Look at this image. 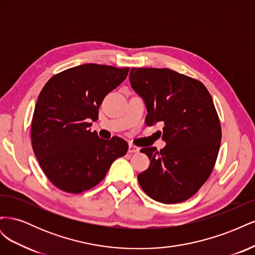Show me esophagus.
I'll list each match as a JSON object with an SVG mask.
<instances>
[{"label":"esophagus","mask_w":255,"mask_h":255,"mask_svg":"<svg viewBox=\"0 0 255 255\" xmlns=\"http://www.w3.org/2000/svg\"><path fill=\"white\" fill-rule=\"evenodd\" d=\"M136 152H139V148H138V146H136L135 144L129 143V145H128V153H136Z\"/></svg>","instance_id":"obj_1"}]
</instances>
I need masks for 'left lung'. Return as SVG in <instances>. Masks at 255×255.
Segmentation results:
<instances>
[{"label": "left lung", "mask_w": 255, "mask_h": 255, "mask_svg": "<svg viewBox=\"0 0 255 255\" xmlns=\"http://www.w3.org/2000/svg\"><path fill=\"white\" fill-rule=\"evenodd\" d=\"M129 82L148 110L145 125L164 123L159 133L167 142L159 151L140 150L151 161L138 182L157 202H183L202 187L217 160L221 126L212 96L200 81L166 68H132Z\"/></svg>", "instance_id": "obj_1"}]
</instances>
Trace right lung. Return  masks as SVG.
Returning a JSON list of instances; mask_svg holds the SVG:
<instances>
[{"instance_id":"right-lung-1","label":"right lung","mask_w":255,"mask_h":255,"mask_svg":"<svg viewBox=\"0 0 255 255\" xmlns=\"http://www.w3.org/2000/svg\"><path fill=\"white\" fill-rule=\"evenodd\" d=\"M129 68L86 64L59 72L44 85L30 128L32 145L43 173L60 190L81 194L101 182L128 144L91 132L106 95L127 79Z\"/></svg>"}]
</instances>
